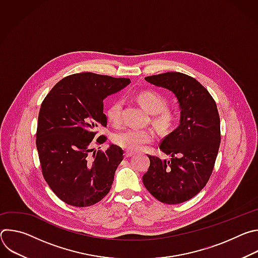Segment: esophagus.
<instances>
[{
  "mask_svg": "<svg viewBox=\"0 0 258 258\" xmlns=\"http://www.w3.org/2000/svg\"><path fill=\"white\" fill-rule=\"evenodd\" d=\"M133 155H134V153H132V152H130V151H125V152H124V157H125V158L132 157Z\"/></svg>",
  "mask_w": 258,
  "mask_h": 258,
  "instance_id": "esophagus-1",
  "label": "esophagus"
}]
</instances>
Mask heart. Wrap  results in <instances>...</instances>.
Instances as JSON below:
<instances>
[{
	"mask_svg": "<svg viewBox=\"0 0 258 258\" xmlns=\"http://www.w3.org/2000/svg\"><path fill=\"white\" fill-rule=\"evenodd\" d=\"M138 102L149 113L153 114V122L161 132H169L175 124L177 115L175 110L166 108V99L156 91L146 90L137 95ZM122 101L114 100L106 110V115L110 122L118 124L120 121ZM155 136L151 131L128 128L114 135L113 142L121 148L137 152L144 150L147 146L153 143Z\"/></svg>",
	"mask_w": 258,
	"mask_h": 258,
	"instance_id": "1",
	"label": "heart"
}]
</instances>
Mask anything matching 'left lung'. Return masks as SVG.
Wrapping results in <instances>:
<instances>
[{
	"label": "left lung",
	"instance_id": "left-lung-1",
	"mask_svg": "<svg viewBox=\"0 0 258 258\" xmlns=\"http://www.w3.org/2000/svg\"><path fill=\"white\" fill-rule=\"evenodd\" d=\"M145 80L175 95L180 118L179 125L159 145L170 160L148 155L150 166L143 183L162 203L186 202L205 187L214 167L220 144L215 101L198 81L185 73L165 72Z\"/></svg>",
	"mask_w": 258,
	"mask_h": 258
}]
</instances>
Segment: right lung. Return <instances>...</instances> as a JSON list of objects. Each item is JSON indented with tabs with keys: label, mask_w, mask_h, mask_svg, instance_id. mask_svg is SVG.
<instances>
[{
	"label": "right lung",
	"mask_w": 258,
	"mask_h": 258,
	"mask_svg": "<svg viewBox=\"0 0 258 258\" xmlns=\"http://www.w3.org/2000/svg\"><path fill=\"white\" fill-rule=\"evenodd\" d=\"M131 83L93 72L76 73L57 83L44 99L36 130L44 178L68 205L87 207L101 201L111 189L123 151L110 145L106 151L91 149L98 125L106 126L104 99ZM105 136L97 140L106 142Z\"/></svg>",
	"instance_id": "right-lung-1"
}]
</instances>
